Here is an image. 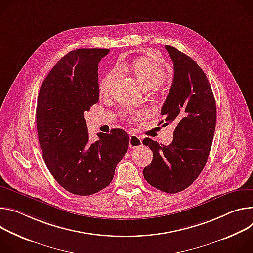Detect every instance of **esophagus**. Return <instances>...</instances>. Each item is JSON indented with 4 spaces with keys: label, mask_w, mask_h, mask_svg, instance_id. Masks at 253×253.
Segmentation results:
<instances>
[{
    "label": "esophagus",
    "mask_w": 253,
    "mask_h": 253,
    "mask_svg": "<svg viewBox=\"0 0 253 253\" xmlns=\"http://www.w3.org/2000/svg\"><path fill=\"white\" fill-rule=\"evenodd\" d=\"M142 145H143L142 139L139 138L137 135L132 134V133L129 135V148L130 149L138 148V147H141Z\"/></svg>",
    "instance_id": "obj_1"
}]
</instances>
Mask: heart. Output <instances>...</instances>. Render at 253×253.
I'll use <instances>...</instances> for the list:
<instances>
[{
    "instance_id": "heart-1",
    "label": "heart",
    "mask_w": 253,
    "mask_h": 253,
    "mask_svg": "<svg viewBox=\"0 0 253 253\" xmlns=\"http://www.w3.org/2000/svg\"><path fill=\"white\" fill-rule=\"evenodd\" d=\"M118 69L122 71H130L132 72L135 80L138 82L139 85L146 89L154 88L155 86L161 84L165 77L166 73L164 69L154 60L149 58H139L134 61L132 67H129L126 62H120L118 64ZM117 74V69L111 70L108 72L100 81L99 84V93L101 95H106L109 91L110 84L112 79L115 78ZM124 116L126 118H129L131 120L137 119L141 117V114L131 110H126L124 112Z\"/></svg>"
}]
</instances>
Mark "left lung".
<instances>
[{"label":"left lung","instance_id":"left-lung-1","mask_svg":"<svg viewBox=\"0 0 253 253\" xmlns=\"http://www.w3.org/2000/svg\"><path fill=\"white\" fill-rule=\"evenodd\" d=\"M174 63L173 83L159 125H174L173 142L159 145L150 137L143 144L153 151L144 177L153 187L170 194L188 188L207 162L216 126V102L206 74L186 54L165 46Z\"/></svg>","mask_w":253,"mask_h":253}]
</instances>
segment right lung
<instances>
[{
  "mask_svg": "<svg viewBox=\"0 0 253 253\" xmlns=\"http://www.w3.org/2000/svg\"><path fill=\"white\" fill-rule=\"evenodd\" d=\"M108 49L69 52L44 79L36 124L43 159L53 178L68 192L88 196L107 187L128 149V134L115 128L89 142L84 112L98 101V63Z\"/></svg>",
  "mask_w": 253,
  "mask_h": 253,
  "instance_id": "right-lung-1",
  "label": "right lung"
}]
</instances>
